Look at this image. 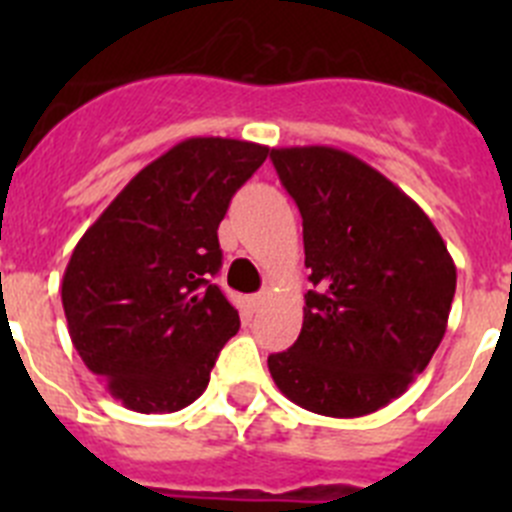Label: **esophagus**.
Returning a JSON list of instances; mask_svg holds the SVG:
<instances>
[{
  "mask_svg": "<svg viewBox=\"0 0 512 512\" xmlns=\"http://www.w3.org/2000/svg\"><path fill=\"white\" fill-rule=\"evenodd\" d=\"M266 300H269V289H261L259 295H253V297H251V305L256 307V310H259V307L266 305Z\"/></svg>",
  "mask_w": 512,
  "mask_h": 512,
  "instance_id": "esophagus-1",
  "label": "esophagus"
}]
</instances>
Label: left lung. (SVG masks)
<instances>
[{
  "mask_svg": "<svg viewBox=\"0 0 512 512\" xmlns=\"http://www.w3.org/2000/svg\"><path fill=\"white\" fill-rule=\"evenodd\" d=\"M297 202L305 266L300 338L269 356L271 379L300 408L361 418L390 405L428 366L446 333L456 266L408 194L330 146L271 148Z\"/></svg>",
  "mask_w": 512,
  "mask_h": 512,
  "instance_id": "8db88e82",
  "label": "left lung"
}]
</instances>
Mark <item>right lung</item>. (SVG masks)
I'll use <instances>...</instances> for the list:
<instances>
[{
  "instance_id": "add662e5",
  "label": "right lung",
  "mask_w": 512,
  "mask_h": 512,
  "mask_svg": "<svg viewBox=\"0 0 512 512\" xmlns=\"http://www.w3.org/2000/svg\"><path fill=\"white\" fill-rule=\"evenodd\" d=\"M269 156L235 138H187L140 169L81 235L63 271L69 336L135 413H176L207 390L241 328L215 277L217 225Z\"/></svg>"
}]
</instances>
